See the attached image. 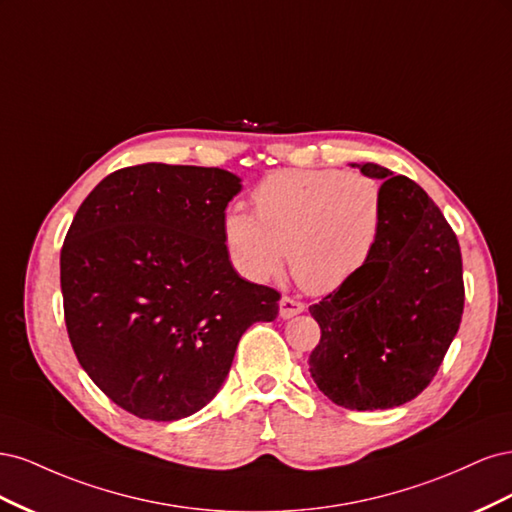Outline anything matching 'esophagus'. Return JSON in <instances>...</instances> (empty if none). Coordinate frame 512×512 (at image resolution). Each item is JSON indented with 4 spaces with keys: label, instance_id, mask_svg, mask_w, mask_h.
Wrapping results in <instances>:
<instances>
[{
    "label": "esophagus",
    "instance_id": "obj_1",
    "mask_svg": "<svg viewBox=\"0 0 512 512\" xmlns=\"http://www.w3.org/2000/svg\"><path fill=\"white\" fill-rule=\"evenodd\" d=\"M301 312H305V303L292 299V297H282V301H280V316L282 318H292Z\"/></svg>",
    "mask_w": 512,
    "mask_h": 512
}]
</instances>
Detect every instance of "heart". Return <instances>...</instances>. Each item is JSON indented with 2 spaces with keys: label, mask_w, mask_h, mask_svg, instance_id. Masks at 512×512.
<instances>
[{
  "label": "heart",
  "mask_w": 512,
  "mask_h": 512,
  "mask_svg": "<svg viewBox=\"0 0 512 512\" xmlns=\"http://www.w3.org/2000/svg\"><path fill=\"white\" fill-rule=\"evenodd\" d=\"M254 215L230 207L222 235L237 269L254 282L280 275L290 256L297 282L314 294L346 286L374 256L384 228L376 179L342 170L290 168L252 192Z\"/></svg>",
  "instance_id": "b5f03b06"
}]
</instances>
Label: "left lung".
<instances>
[{"label":"left lung","instance_id":"8db88e82","mask_svg":"<svg viewBox=\"0 0 512 512\" xmlns=\"http://www.w3.org/2000/svg\"><path fill=\"white\" fill-rule=\"evenodd\" d=\"M352 166L384 181V228L365 269L309 307L320 324L309 374L337 406L386 410L427 389L459 331L461 250L421 185L371 162Z\"/></svg>","mask_w":512,"mask_h":512}]
</instances>
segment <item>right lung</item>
Returning a JSON list of instances; mask_svg holds the SVG:
<instances>
[{
    "label": "right lung",
    "instance_id": "obj_1",
    "mask_svg": "<svg viewBox=\"0 0 512 512\" xmlns=\"http://www.w3.org/2000/svg\"><path fill=\"white\" fill-rule=\"evenodd\" d=\"M241 179L141 164L102 179L61 247L64 318L98 389L147 421H177L220 391L241 335L280 292L243 280L222 235Z\"/></svg>",
    "mask_w": 512,
    "mask_h": 512
}]
</instances>
